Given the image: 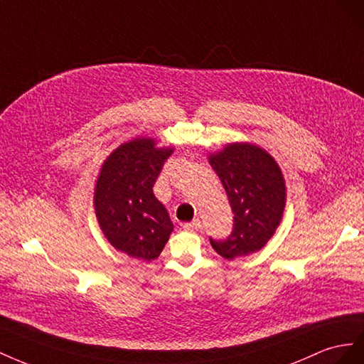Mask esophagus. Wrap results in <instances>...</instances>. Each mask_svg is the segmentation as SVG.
Returning <instances> with one entry per match:
<instances>
[{"instance_id":"esophagus-1","label":"esophagus","mask_w":364,"mask_h":364,"mask_svg":"<svg viewBox=\"0 0 364 364\" xmlns=\"http://www.w3.org/2000/svg\"><path fill=\"white\" fill-rule=\"evenodd\" d=\"M200 227H201L200 220H195V221H192V223H186V224H183V228H184V230H189V232L198 230Z\"/></svg>"}]
</instances>
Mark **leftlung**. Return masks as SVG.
Wrapping results in <instances>:
<instances>
[{
  "label": "left lung",
  "instance_id": "obj_1",
  "mask_svg": "<svg viewBox=\"0 0 364 364\" xmlns=\"http://www.w3.org/2000/svg\"><path fill=\"white\" fill-rule=\"evenodd\" d=\"M235 213L233 232L210 244L227 261L261 250L282 221L287 186L277 161L253 143H228L209 155Z\"/></svg>",
  "mask_w": 364,
  "mask_h": 364
}]
</instances>
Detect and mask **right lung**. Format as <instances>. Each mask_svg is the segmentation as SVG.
Instances as JSON below:
<instances>
[{
	"label": "right lung",
	"mask_w": 364,
	"mask_h": 364,
	"mask_svg": "<svg viewBox=\"0 0 364 364\" xmlns=\"http://www.w3.org/2000/svg\"><path fill=\"white\" fill-rule=\"evenodd\" d=\"M172 152L152 137H137L122 143L102 164L95 213L108 242L129 257L154 261L169 241L173 224L152 188Z\"/></svg>",
	"instance_id": "1"
}]
</instances>
